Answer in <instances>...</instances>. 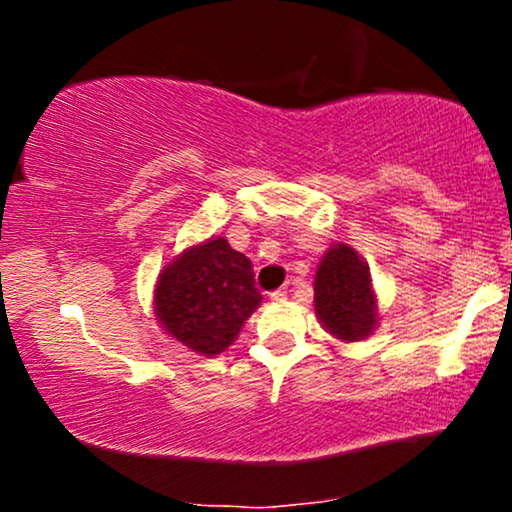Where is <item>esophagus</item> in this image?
Here are the masks:
<instances>
[{"instance_id": "1", "label": "esophagus", "mask_w": 512, "mask_h": 512, "mask_svg": "<svg viewBox=\"0 0 512 512\" xmlns=\"http://www.w3.org/2000/svg\"><path fill=\"white\" fill-rule=\"evenodd\" d=\"M286 293H289V291H286V289H276V291L269 293V298H272V301H284V298H286Z\"/></svg>"}]
</instances>
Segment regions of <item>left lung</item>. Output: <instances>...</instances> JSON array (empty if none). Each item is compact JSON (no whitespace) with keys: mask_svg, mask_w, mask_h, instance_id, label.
Instances as JSON below:
<instances>
[{"mask_svg":"<svg viewBox=\"0 0 512 512\" xmlns=\"http://www.w3.org/2000/svg\"><path fill=\"white\" fill-rule=\"evenodd\" d=\"M315 313L344 342L366 339L378 325V301L368 264L349 245H332L315 272Z\"/></svg>","mask_w":512,"mask_h":512,"instance_id":"obj_1","label":"left lung"}]
</instances>
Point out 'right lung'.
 <instances>
[{"label":"right lung","instance_id":"1","mask_svg":"<svg viewBox=\"0 0 512 512\" xmlns=\"http://www.w3.org/2000/svg\"><path fill=\"white\" fill-rule=\"evenodd\" d=\"M262 303L252 262L226 238L187 248L158 276L154 310L170 337L190 351L216 356L236 342Z\"/></svg>","mask_w":512,"mask_h":512}]
</instances>
